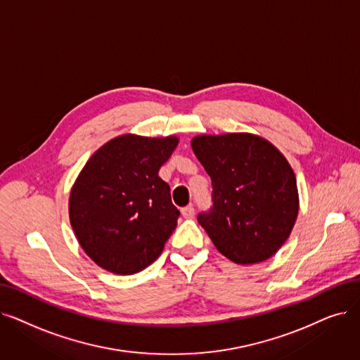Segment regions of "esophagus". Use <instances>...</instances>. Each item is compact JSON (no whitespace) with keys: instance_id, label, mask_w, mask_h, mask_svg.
<instances>
[{"instance_id":"34e87169","label":"esophagus","mask_w":360,"mask_h":360,"mask_svg":"<svg viewBox=\"0 0 360 360\" xmlns=\"http://www.w3.org/2000/svg\"><path fill=\"white\" fill-rule=\"evenodd\" d=\"M181 212H182V216L186 217V219H190V217L194 216V207L191 205L190 206H185Z\"/></svg>"}]
</instances>
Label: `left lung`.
<instances>
[{"label":"left lung","mask_w":360,"mask_h":360,"mask_svg":"<svg viewBox=\"0 0 360 360\" xmlns=\"http://www.w3.org/2000/svg\"><path fill=\"white\" fill-rule=\"evenodd\" d=\"M191 147L212 179L213 206L197 219L214 247L238 264L272 257L299 213L295 175L283 153L244 132L198 135Z\"/></svg>","instance_id":"obj_1"}]
</instances>
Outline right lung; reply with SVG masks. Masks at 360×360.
<instances>
[{
	"instance_id": "right-lung-1",
	"label": "right lung",
	"mask_w": 360,
	"mask_h": 360,
	"mask_svg": "<svg viewBox=\"0 0 360 360\" xmlns=\"http://www.w3.org/2000/svg\"><path fill=\"white\" fill-rule=\"evenodd\" d=\"M178 143L176 136L120 135L81 170L69 198L70 225L100 268L132 275L162 255L179 210L159 170Z\"/></svg>"
}]
</instances>
